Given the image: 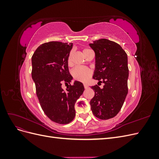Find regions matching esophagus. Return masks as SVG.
Wrapping results in <instances>:
<instances>
[{
	"label": "esophagus",
	"instance_id": "1",
	"mask_svg": "<svg viewBox=\"0 0 159 159\" xmlns=\"http://www.w3.org/2000/svg\"><path fill=\"white\" fill-rule=\"evenodd\" d=\"M84 86L85 89H87V88H88V85L87 84H84Z\"/></svg>",
	"mask_w": 159,
	"mask_h": 159
}]
</instances>
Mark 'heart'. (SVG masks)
Listing matches in <instances>:
<instances>
[{"label": "heart", "instance_id": "b5f03b06", "mask_svg": "<svg viewBox=\"0 0 159 159\" xmlns=\"http://www.w3.org/2000/svg\"><path fill=\"white\" fill-rule=\"evenodd\" d=\"M88 50V49H84L83 50V53ZM68 63V64H71V53H70L69 55ZM71 74L75 80L85 82V81H88L91 75H92V71L88 68H85V67H76L72 70Z\"/></svg>", "mask_w": 159, "mask_h": 159}]
</instances>
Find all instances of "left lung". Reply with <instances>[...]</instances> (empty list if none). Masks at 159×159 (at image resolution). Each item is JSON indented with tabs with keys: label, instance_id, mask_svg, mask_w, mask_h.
<instances>
[{
	"label": "left lung",
	"instance_id": "left-lung-1",
	"mask_svg": "<svg viewBox=\"0 0 159 159\" xmlns=\"http://www.w3.org/2000/svg\"><path fill=\"white\" fill-rule=\"evenodd\" d=\"M89 46L95 55L93 78L104 84L102 89L98 85L91 87L95 95L90 101L91 109L96 117L109 119L119 112L128 93L127 55L117 43L105 38Z\"/></svg>",
	"mask_w": 159,
	"mask_h": 159
}]
</instances>
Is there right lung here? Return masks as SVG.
Wrapping results in <instances>:
<instances>
[{
    "instance_id": "right-lung-1",
    "label": "right lung",
    "mask_w": 159,
    "mask_h": 159,
    "mask_svg": "<svg viewBox=\"0 0 159 159\" xmlns=\"http://www.w3.org/2000/svg\"><path fill=\"white\" fill-rule=\"evenodd\" d=\"M72 46V43L46 42L32 57V78L40 106L48 117L59 124H68L74 119L75 103L84 91L80 81L70 84L73 78L68 59ZM62 83L68 85L66 91L61 88Z\"/></svg>"
}]
</instances>
